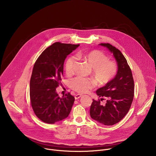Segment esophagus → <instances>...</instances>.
<instances>
[{"label":"esophagus","mask_w":156,"mask_h":156,"mask_svg":"<svg viewBox=\"0 0 156 156\" xmlns=\"http://www.w3.org/2000/svg\"><path fill=\"white\" fill-rule=\"evenodd\" d=\"M82 97V95L81 94H76L75 96V99H80V98Z\"/></svg>","instance_id":"34e87169"}]
</instances>
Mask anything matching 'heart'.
Wrapping results in <instances>:
<instances>
[{
    "mask_svg": "<svg viewBox=\"0 0 156 156\" xmlns=\"http://www.w3.org/2000/svg\"><path fill=\"white\" fill-rule=\"evenodd\" d=\"M76 57L90 66L93 76L99 84L108 83L117 73L116 64L112 61L107 60V57L99 51L94 50L86 53L78 52ZM76 65V58L75 56L70 57L65 63L66 73L69 75L72 74ZM69 84L73 90L80 93H85L93 89L96 86V83L90 78L76 77L71 79Z\"/></svg>",
    "mask_w": 156,
    "mask_h": 156,
    "instance_id": "heart-1",
    "label": "heart"
}]
</instances>
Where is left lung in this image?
Segmentation results:
<instances>
[{"instance_id": "1", "label": "left lung", "mask_w": 156, "mask_h": 156, "mask_svg": "<svg viewBox=\"0 0 156 156\" xmlns=\"http://www.w3.org/2000/svg\"><path fill=\"white\" fill-rule=\"evenodd\" d=\"M99 45L105 47L113 54L117 63L115 76L104 86L99 88L96 94L98 101L93 99L90 108L91 117L104 125H113L119 122L128 113L134 97V80L125 57L116 48L108 43ZM106 98L105 103L100 101Z\"/></svg>"}]
</instances>
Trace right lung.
<instances>
[{
	"label": "right lung",
	"mask_w": 156,
	"mask_h": 156,
	"mask_svg": "<svg viewBox=\"0 0 156 156\" xmlns=\"http://www.w3.org/2000/svg\"><path fill=\"white\" fill-rule=\"evenodd\" d=\"M80 44L55 42L36 61L30 80V101L35 115L43 122L54 124L67 117L75 98L70 93L60 98L56 92L63 64L68 55Z\"/></svg>",
	"instance_id": "obj_1"
}]
</instances>
